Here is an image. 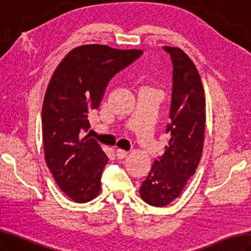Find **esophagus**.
Returning a JSON list of instances; mask_svg holds the SVG:
<instances>
[{
  "label": "esophagus",
  "mask_w": 251,
  "mask_h": 251,
  "mask_svg": "<svg viewBox=\"0 0 251 251\" xmlns=\"http://www.w3.org/2000/svg\"><path fill=\"white\" fill-rule=\"evenodd\" d=\"M116 155H117V157L119 158V160H122V158L126 157V155H127V152H126V151H125V150L117 149V151H116Z\"/></svg>",
  "instance_id": "esophagus-1"
}]
</instances>
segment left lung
<instances>
[{"mask_svg": "<svg viewBox=\"0 0 251 251\" xmlns=\"http://www.w3.org/2000/svg\"><path fill=\"white\" fill-rule=\"evenodd\" d=\"M172 56L173 100L170 139L139 188L150 205L165 206L178 198L196 173L202 154L205 131V97L199 72L188 55L176 47H164Z\"/></svg>", "mask_w": 251, "mask_h": 251, "instance_id": "8db88e82", "label": "left lung"}]
</instances>
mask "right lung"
I'll return each instance as SVG.
<instances>
[{"instance_id": "right-lung-1", "label": "right lung", "mask_w": 251, "mask_h": 251, "mask_svg": "<svg viewBox=\"0 0 251 251\" xmlns=\"http://www.w3.org/2000/svg\"><path fill=\"white\" fill-rule=\"evenodd\" d=\"M143 54L106 45H84L66 55L49 82L42 104V142L48 168L62 192L85 203L101 191L108 161L96 139L84 135L111 78Z\"/></svg>"}]
</instances>
